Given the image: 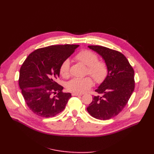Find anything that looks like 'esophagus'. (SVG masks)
<instances>
[{
  "mask_svg": "<svg viewBox=\"0 0 154 154\" xmlns=\"http://www.w3.org/2000/svg\"><path fill=\"white\" fill-rule=\"evenodd\" d=\"M72 96H82V94L73 92V93H72Z\"/></svg>",
  "mask_w": 154,
  "mask_h": 154,
  "instance_id": "esophagus-1",
  "label": "esophagus"
}]
</instances>
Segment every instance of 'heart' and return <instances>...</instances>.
I'll list each match as a JSON object with an SVG mask.
<instances>
[{
	"mask_svg": "<svg viewBox=\"0 0 154 154\" xmlns=\"http://www.w3.org/2000/svg\"><path fill=\"white\" fill-rule=\"evenodd\" d=\"M74 59L87 66V74L91 76L97 83L103 82L108 75L109 70L106 63L99 61L96 54L88 50H82L74 56ZM60 74L63 78L70 75V62L68 59L64 60L59 68ZM93 85L92 79L89 77L74 78L67 84V90L70 92L82 94L89 90Z\"/></svg>",
	"mask_w": 154,
	"mask_h": 154,
	"instance_id": "1",
	"label": "heart"
}]
</instances>
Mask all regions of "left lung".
Returning a JSON list of instances; mask_svg holds the SVG:
<instances>
[{
	"mask_svg": "<svg viewBox=\"0 0 154 154\" xmlns=\"http://www.w3.org/2000/svg\"><path fill=\"white\" fill-rule=\"evenodd\" d=\"M100 54L108 67L105 80L95 91L102 96L92 97L87 108L97 119H109L119 114L127 104L135 87L134 71L125 55L101 45H88Z\"/></svg>",
	"mask_w": 154,
	"mask_h": 154,
	"instance_id": "left-lung-1",
	"label": "left lung"
}]
</instances>
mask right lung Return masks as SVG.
Returning <instances> with one entry per match:
<instances>
[{
	"instance_id": "1",
	"label": "right lung",
	"mask_w": 154,
	"mask_h": 154,
	"mask_svg": "<svg viewBox=\"0 0 154 154\" xmlns=\"http://www.w3.org/2000/svg\"><path fill=\"white\" fill-rule=\"evenodd\" d=\"M78 45H56L37 49L29 54L20 69L18 84L29 109L42 118L53 117L66 108L71 93L56 82L59 68Z\"/></svg>"
}]
</instances>
